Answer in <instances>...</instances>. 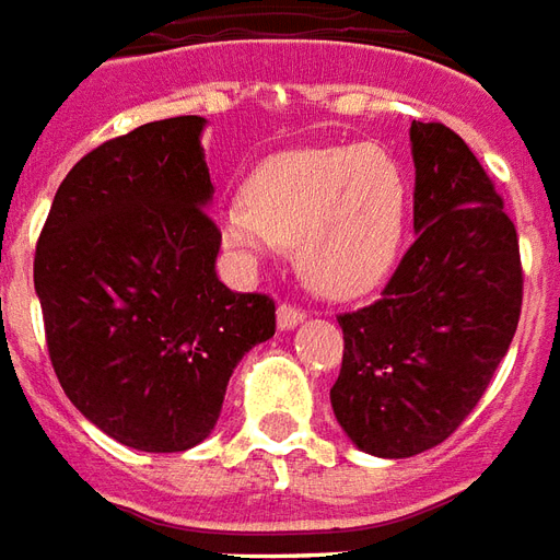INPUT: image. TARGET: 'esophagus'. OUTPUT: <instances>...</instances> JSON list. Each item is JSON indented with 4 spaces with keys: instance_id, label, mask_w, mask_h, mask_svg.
<instances>
[{
    "instance_id": "obj_1",
    "label": "esophagus",
    "mask_w": 560,
    "mask_h": 560,
    "mask_svg": "<svg viewBox=\"0 0 560 560\" xmlns=\"http://www.w3.org/2000/svg\"><path fill=\"white\" fill-rule=\"evenodd\" d=\"M300 320H305V308H300V305H291V302H281L279 305L281 329H293V326H296Z\"/></svg>"
}]
</instances>
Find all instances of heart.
Returning a JSON list of instances; mask_svg holds the SVG:
<instances>
[{
    "label": "heart",
    "instance_id": "heart-1",
    "mask_svg": "<svg viewBox=\"0 0 560 560\" xmlns=\"http://www.w3.org/2000/svg\"><path fill=\"white\" fill-rule=\"evenodd\" d=\"M407 219V184L374 144L302 148L252 172L246 201L219 213L228 246L246 258L296 246L305 279L329 296L374 291L392 269Z\"/></svg>",
    "mask_w": 560,
    "mask_h": 560
}]
</instances>
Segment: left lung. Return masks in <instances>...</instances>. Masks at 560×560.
<instances>
[{"label": "left lung", "instance_id": "8db88e82", "mask_svg": "<svg viewBox=\"0 0 560 560\" xmlns=\"http://www.w3.org/2000/svg\"><path fill=\"white\" fill-rule=\"evenodd\" d=\"M416 243L380 300L338 314V424L376 457L436 448L466 421L523 312L516 225L457 132L412 121Z\"/></svg>", "mask_w": 560, "mask_h": 560}]
</instances>
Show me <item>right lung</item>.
<instances>
[{
	"mask_svg": "<svg viewBox=\"0 0 560 560\" xmlns=\"http://www.w3.org/2000/svg\"><path fill=\"white\" fill-rule=\"evenodd\" d=\"M205 118L136 127L61 180L35 248L52 371L121 445L172 454L213 430L228 380L276 335L267 293L217 279L222 231L198 136Z\"/></svg>",
	"mask_w": 560,
	"mask_h": 560,
	"instance_id": "obj_1",
	"label": "right lung"
}]
</instances>
